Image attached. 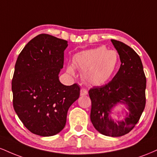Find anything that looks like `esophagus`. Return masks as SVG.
<instances>
[{
    "instance_id": "obj_1",
    "label": "esophagus",
    "mask_w": 157,
    "mask_h": 157,
    "mask_svg": "<svg viewBox=\"0 0 157 157\" xmlns=\"http://www.w3.org/2000/svg\"><path fill=\"white\" fill-rule=\"evenodd\" d=\"M88 94V91H86V89H82L80 90V95L81 96H86V95H87Z\"/></svg>"
}]
</instances>
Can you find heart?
Listing matches in <instances>:
<instances>
[{"label":"heart","mask_w":157,"mask_h":157,"mask_svg":"<svg viewBox=\"0 0 157 157\" xmlns=\"http://www.w3.org/2000/svg\"><path fill=\"white\" fill-rule=\"evenodd\" d=\"M119 63V55L114 50H108L105 46L86 50L74 57V65L82 71L84 81L91 86L105 83L116 71ZM66 71L75 75L72 65L67 66Z\"/></svg>","instance_id":"b5f03b06"}]
</instances>
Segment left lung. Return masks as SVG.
I'll return each mask as SVG.
<instances>
[{
	"mask_svg": "<svg viewBox=\"0 0 157 157\" xmlns=\"http://www.w3.org/2000/svg\"><path fill=\"white\" fill-rule=\"evenodd\" d=\"M111 43L120 55L121 65L111 82L89 90L90 117L98 132L117 137L130 132L143 112L146 78L141 59L136 52L120 41L111 40ZM120 105L125 106L127 110L122 118L116 119L113 111Z\"/></svg>",
	"mask_w": 157,
	"mask_h": 157,
	"instance_id": "8db88e82",
	"label": "left lung"
}]
</instances>
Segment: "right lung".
Masks as SVG:
<instances>
[{
    "label": "right lung",
    "instance_id": "add662e5",
    "mask_svg": "<svg viewBox=\"0 0 157 157\" xmlns=\"http://www.w3.org/2000/svg\"><path fill=\"white\" fill-rule=\"evenodd\" d=\"M68 42L41 34L20 53L12 81L13 106L25 127L33 134L50 136L64 128L69 107L80 96L77 84L59 80Z\"/></svg>",
    "mask_w": 157,
    "mask_h": 157
}]
</instances>
